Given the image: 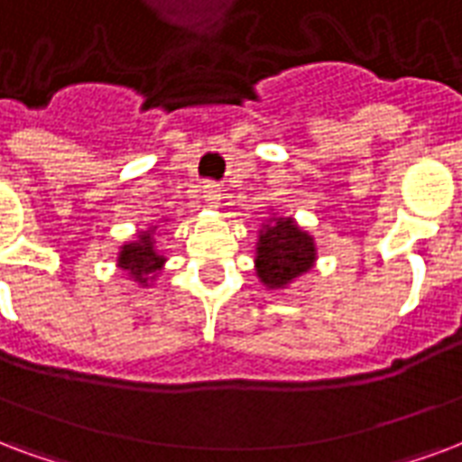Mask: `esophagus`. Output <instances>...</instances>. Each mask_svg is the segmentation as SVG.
<instances>
[{
	"label": "esophagus",
	"mask_w": 462,
	"mask_h": 462,
	"mask_svg": "<svg viewBox=\"0 0 462 462\" xmlns=\"http://www.w3.org/2000/svg\"><path fill=\"white\" fill-rule=\"evenodd\" d=\"M202 194H204V202L209 204V207H217V204L221 202V185L207 180V182L202 185Z\"/></svg>",
	"instance_id": "34e87169"
}]
</instances>
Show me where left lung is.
<instances>
[{
	"mask_svg": "<svg viewBox=\"0 0 462 462\" xmlns=\"http://www.w3.org/2000/svg\"><path fill=\"white\" fill-rule=\"evenodd\" d=\"M314 255L311 236L300 231L292 218H275V224L260 234L255 268L268 287H284L311 268Z\"/></svg>",
	"mask_w": 462,
	"mask_h": 462,
	"instance_id": "1",
	"label": "left lung"
}]
</instances>
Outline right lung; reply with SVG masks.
Returning a JSON list of instances; mask_svg holds the SVG:
<instances>
[{"label": "right lung", "mask_w": 462, "mask_h": 462, "mask_svg": "<svg viewBox=\"0 0 462 462\" xmlns=\"http://www.w3.org/2000/svg\"><path fill=\"white\" fill-rule=\"evenodd\" d=\"M119 265L136 277L138 282H145L151 273H155V270L161 268L162 255H158L155 248H152L151 234L141 236L138 244L124 245V251H121L119 255Z\"/></svg>", "instance_id": "obj_1"}]
</instances>
